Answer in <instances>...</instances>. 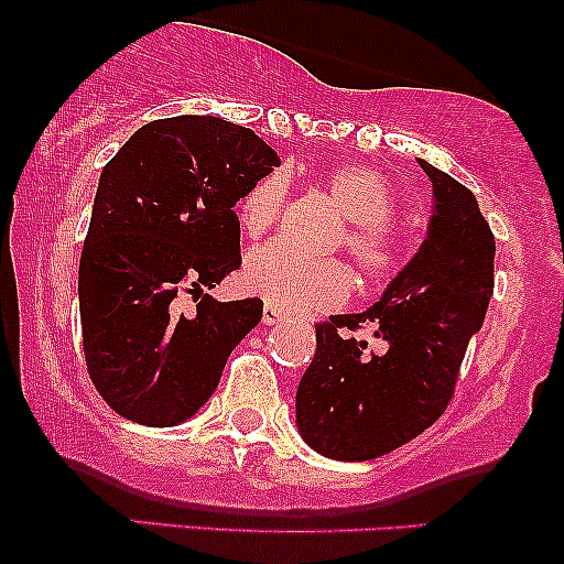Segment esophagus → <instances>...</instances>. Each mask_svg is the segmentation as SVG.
Wrapping results in <instances>:
<instances>
[{
  "instance_id": "1",
  "label": "esophagus",
  "mask_w": 564,
  "mask_h": 564,
  "mask_svg": "<svg viewBox=\"0 0 564 564\" xmlns=\"http://www.w3.org/2000/svg\"><path fill=\"white\" fill-rule=\"evenodd\" d=\"M283 318H286V315H283L278 307H273V304H264V307H262V323H264V326H275V323H281Z\"/></svg>"
}]
</instances>
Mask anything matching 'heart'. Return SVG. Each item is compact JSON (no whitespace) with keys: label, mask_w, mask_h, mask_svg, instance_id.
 Segmentation results:
<instances>
[{"label":"heart","mask_w":564,"mask_h":564,"mask_svg":"<svg viewBox=\"0 0 564 564\" xmlns=\"http://www.w3.org/2000/svg\"><path fill=\"white\" fill-rule=\"evenodd\" d=\"M323 187L349 219L345 249L368 281H384L400 270V243L387 228L394 215V191L384 174L364 164H339L326 172ZM289 180L270 172L249 187L238 204V223L249 238H260L281 217ZM246 289L283 313H315L347 302L352 275L336 260H304L283 243L251 251L243 270Z\"/></svg>","instance_id":"obj_1"}]
</instances>
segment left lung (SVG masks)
I'll return each mask as SVG.
<instances>
[{"label":"left lung","instance_id":"8db88e82","mask_svg":"<svg viewBox=\"0 0 564 564\" xmlns=\"http://www.w3.org/2000/svg\"><path fill=\"white\" fill-rule=\"evenodd\" d=\"M419 166L435 198L422 249L373 307L315 326L318 347L296 390L300 435L336 462L384 456L443 416L494 294L496 241L475 193ZM364 322L388 341L381 356L348 336Z\"/></svg>","mask_w":564,"mask_h":564}]
</instances>
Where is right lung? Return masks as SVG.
Returning a JSON list of instances; mask_svg holds the SVG:
<instances>
[{"label": "right lung", "mask_w": 564, "mask_h": 564, "mask_svg": "<svg viewBox=\"0 0 564 564\" xmlns=\"http://www.w3.org/2000/svg\"><path fill=\"white\" fill-rule=\"evenodd\" d=\"M278 164L251 129L172 116L140 127L102 166L79 262V313L89 379L119 416L148 426L191 419L262 321V300L204 294L193 315L177 300L241 268L232 206Z\"/></svg>", "instance_id": "add662e5"}]
</instances>
